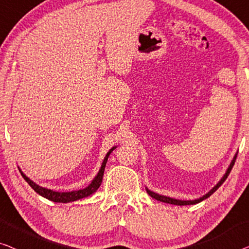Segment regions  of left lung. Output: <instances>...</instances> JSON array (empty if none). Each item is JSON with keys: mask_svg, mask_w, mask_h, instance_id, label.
<instances>
[{"mask_svg": "<svg viewBox=\"0 0 249 249\" xmlns=\"http://www.w3.org/2000/svg\"><path fill=\"white\" fill-rule=\"evenodd\" d=\"M236 158H237V155L233 157V159H232V161H231L229 168H228V169H227V173L225 174V176H223V177L221 178V180H220L219 183L216 184L215 186L213 187L212 190L209 192L208 194H205L204 196H202V197H199V198H197V199H193V201H181V199H176V198L167 197V196H163V195H159V194H157V193H153V192L148 190V188H146V192H148V194H149L150 196H151L152 198L157 199V201L163 202V203H169V204H175V205H192V204H196V203H199L201 201H203V199L210 197V196H211L213 193H214V192H215L216 190H218V188H219L220 186H221V185L223 184V181H225V180L227 179V177L229 176L230 171H231V169H232V167H233V164H234V161H236Z\"/></svg>", "mask_w": 249, "mask_h": 249, "instance_id": "left-lung-1", "label": "left lung"}]
</instances>
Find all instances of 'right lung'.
<instances>
[{
  "label": "right lung",
  "instance_id": "1",
  "mask_svg": "<svg viewBox=\"0 0 249 249\" xmlns=\"http://www.w3.org/2000/svg\"><path fill=\"white\" fill-rule=\"evenodd\" d=\"M115 148L110 149L109 152L107 153L106 157H105V159L103 161V164H101V168L99 170V173L97 174V176L94 177V179L91 181V184L89 185L88 187L83 188V190H79V191H72V192H55V191H52V190H48V188H44L39 186V185H37L36 183H34L33 180L29 179L26 175H24L22 171L20 170L21 175H22V177L24 178V180L27 181L28 184L30 185V187L33 188V190L38 193L39 195L43 196V197L50 199V201H53L56 203H68V202H74V201H78L80 198H83V197H88V196L92 195L94 192H96L98 188H99L101 181H103V176H104V171H105V167H106V163H107V160H108V157L111 153Z\"/></svg>",
  "mask_w": 249,
  "mask_h": 249
}]
</instances>
